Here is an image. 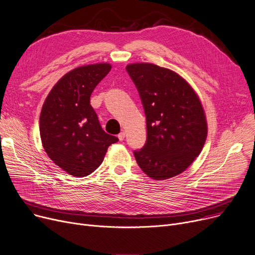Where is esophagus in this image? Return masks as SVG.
Returning a JSON list of instances; mask_svg holds the SVG:
<instances>
[{
    "label": "esophagus",
    "instance_id": "34e87169",
    "mask_svg": "<svg viewBox=\"0 0 255 255\" xmlns=\"http://www.w3.org/2000/svg\"><path fill=\"white\" fill-rule=\"evenodd\" d=\"M125 138H126V131L124 130V131H122L121 133L118 134V139H119V141H124Z\"/></svg>",
    "mask_w": 255,
    "mask_h": 255
}]
</instances>
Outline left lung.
Instances as JSON below:
<instances>
[{
  "label": "left lung",
  "mask_w": 255,
  "mask_h": 255,
  "mask_svg": "<svg viewBox=\"0 0 255 255\" xmlns=\"http://www.w3.org/2000/svg\"><path fill=\"white\" fill-rule=\"evenodd\" d=\"M146 115L147 140L133 155L155 180L184 172L199 156L207 139L203 105L191 85L176 72L149 63L127 66Z\"/></svg>",
  "instance_id": "obj_1"
}]
</instances>
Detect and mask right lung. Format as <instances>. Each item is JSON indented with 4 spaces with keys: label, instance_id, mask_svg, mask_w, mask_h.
Masks as SVG:
<instances>
[{
    "label": "right lung",
    "instance_id": "obj_1",
    "mask_svg": "<svg viewBox=\"0 0 255 255\" xmlns=\"http://www.w3.org/2000/svg\"><path fill=\"white\" fill-rule=\"evenodd\" d=\"M108 63L78 67L59 79L40 114V137L45 152L63 171L85 177L103 162L118 138L105 132L91 105V96L111 70Z\"/></svg>",
    "mask_w": 255,
    "mask_h": 255
}]
</instances>
